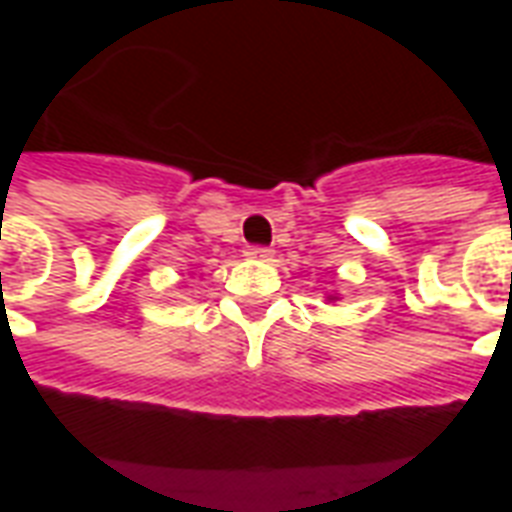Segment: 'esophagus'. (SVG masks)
<instances>
[{
  "label": "esophagus",
  "mask_w": 512,
  "mask_h": 512,
  "mask_svg": "<svg viewBox=\"0 0 512 512\" xmlns=\"http://www.w3.org/2000/svg\"><path fill=\"white\" fill-rule=\"evenodd\" d=\"M271 255H274V252H271L268 246H249V249H246V257H249V260H271Z\"/></svg>",
  "instance_id": "obj_1"
}]
</instances>
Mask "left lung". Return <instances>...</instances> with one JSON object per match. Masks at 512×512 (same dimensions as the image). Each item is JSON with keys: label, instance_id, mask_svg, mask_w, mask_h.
Instances as JSON below:
<instances>
[{"label": "left lung", "instance_id": "left-lung-1", "mask_svg": "<svg viewBox=\"0 0 512 512\" xmlns=\"http://www.w3.org/2000/svg\"><path fill=\"white\" fill-rule=\"evenodd\" d=\"M326 301H340V293H326Z\"/></svg>", "mask_w": 512, "mask_h": 512}]
</instances>
